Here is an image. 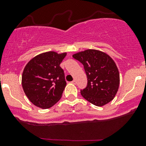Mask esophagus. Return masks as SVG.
Wrapping results in <instances>:
<instances>
[{
  "mask_svg": "<svg viewBox=\"0 0 146 146\" xmlns=\"http://www.w3.org/2000/svg\"><path fill=\"white\" fill-rule=\"evenodd\" d=\"M71 82H72V83H73V84H74V85H76V80H73V81H72Z\"/></svg>",
  "mask_w": 146,
  "mask_h": 146,
  "instance_id": "obj_1",
  "label": "esophagus"
}]
</instances>
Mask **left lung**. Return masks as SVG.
<instances>
[{"mask_svg": "<svg viewBox=\"0 0 146 146\" xmlns=\"http://www.w3.org/2000/svg\"><path fill=\"white\" fill-rule=\"evenodd\" d=\"M83 65L88 85L81 95L92 104L102 107L114 99L119 86V73L114 60L106 53L87 49L73 54Z\"/></svg>", "mask_w": 146, "mask_h": 146, "instance_id": "left-lung-1", "label": "left lung"}]
</instances>
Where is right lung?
<instances>
[{
  "label": "right lung",
  "instance_id": "obj_1",
  "mask_svg": "<svg viewBox=\"0 0 146 146\" xmlns=\"http://www.w3.org/2000/svg\"><path fill=\"white\" fill-rule=\"evenodd\" d=\"M66 53H42L34 57L25 67L22 76L23 90L36 107L48 109L59 101L66 85L60 64Z\"/></svg>",
  "mask_w": 146,
  "mask_h": 146
}]
</instances>
